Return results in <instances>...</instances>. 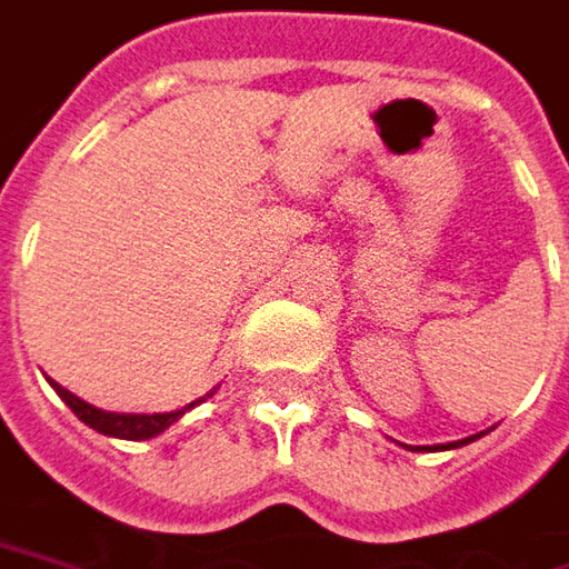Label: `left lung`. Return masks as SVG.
I'll use <instances>...</instances> for the list:
<instances>
[{"label":"left lung","instance_id":"left-lung-1","mask_svg":"<svg viewBox=\"0 0 569 569\" xmlns=\"http://www.w3.org/2000/svg\"><path fill=\"white\" fill-rule=\"evenodd\" d=\"M467 441H476V436L463 438V441H453V445H441V448H460V445H467Z\"/></svg>","mask_w":569,"mask_h":569}]
</instances>
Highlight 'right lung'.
<instances>
[{
	"mask_svg": "<svg viewBox=\"0 0 569 569\" xmlns=\"http://www.w3.org/2000/svg\"><path fill=\"white\" fill-rule=\"evenodd\" d=\"M56 388V395L71 407V413L78 419H83L90 429H97L102 436H112V438H128V441H143V438L159 436V432H166L174 419H181L193 407V403H200V400H193V403H187L184 410H174V413H106V410H99V407H90L87 400L74 398L71 391H64L62 385L49 382Z\"/></svg>",
	"mask_w": 569,
	"mask_h": 569,
	"instance_id": "obj_1",
	"label": "right lung"
}]
</instances>
